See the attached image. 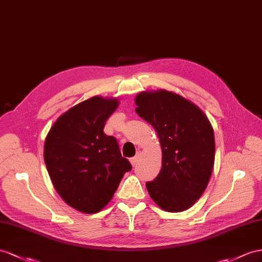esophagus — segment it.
<instances>
[{
	"mask_svg": "<svg viewBox=\"0 0 262 262\" xmlns=\"http://www.w3.org/2000/svg\"><path fill=\"white\" fill-rule=\"evenodd\" d=\"M139 158H140V154H139V152H137L135 156H134V157H132V158H130V164H132L133 166H136V164L138 163Z\"/></svg>",
	"mask_w": 262,
	"mask_h": 262,
	"instance_id": "obj_1",
	"label": "esophagus"
}]
</instances>
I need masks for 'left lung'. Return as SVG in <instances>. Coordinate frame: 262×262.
Segmentation results:
<instances>
[{
  "label": "left lung",
  "mask_w": 262,
  "mask_h": 262,
  "mask_svg": "<svg viewBox=\"0 0 262 262\" xmlns=\"http://www.w3.org/2000/svg\"><path fill=\"white\" fill-rule=\"evenodd\" d=\"M136 113L156 129L163 150L158 176L147 182L152 200L169 212L188 209L205 191L214 162L209 120L189 100L167 91L140 93Z\"/></svg>",
  "instance_id": "obj_1"
}]
</instances>
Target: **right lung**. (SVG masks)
I'll use <instances>...</instances> for the list:
<instances>
[{"mask_svg": "<svg viewBox=\"0 0 262 262\" xmlns=\"http://www.w3.org/2000/svg\"><path fill=\"white\" fill-rule=\"evenodd\" d=\"M117 99L92 97L74 106L52 126L44 146V160L58 195L67 205L95 213L107 205L132 170L114 136L104 133Z\"/></svg>", "mask_w": 262, "mask_h": 262, "instance_id": "add662e5", "label": "right lung"}]
</instances>
